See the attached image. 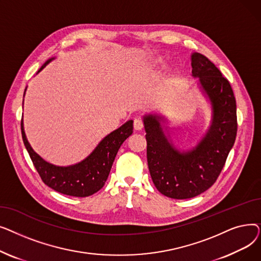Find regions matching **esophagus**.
I'll return each mask as SVG.
<instances>
[{
    "label": "esophagus",
    "mask_w": 261,
    "mask_h": 261,
    "mask_svg": "<svg viewBox=\"0 0 261 261\" xmlns=\"http://www.w3.org/2000/svg\"><path fill=\"white\" fill-rule=\"evenodd\" d=\"M133 125H134V129H135L136 131H141V130L143 129V127H144L143 121H142L140 118H135Z\"/></svg>",
    "instance_id": "obj_1"
}]
</instances>
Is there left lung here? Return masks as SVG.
Instances as JSON below:
<instances>
[{
  "instance_id": "1",
  "label": "left lung",
  "mask_w": 261,
  "mask_h": 261,
  "mask_svg": "<svg viewBox=\"0 0 261 261\" xmlns=\"http://www.w3.org/2000/svg\"><path fill=\"white\" fill-rule=\"evenodd\" d=\"M191 66L212 108L211 125L198 144L187 150L176 148L165 117L143 116L150 175L162 195L177 200L199 196L216 182L237 134L236 99L228 80L199 53L191 54Z\"/></svg>"
}]
</instances>
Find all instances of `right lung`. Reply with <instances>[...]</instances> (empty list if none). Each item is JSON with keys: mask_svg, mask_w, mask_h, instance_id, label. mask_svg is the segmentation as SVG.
<instances>
[{"mask_svg": "<svg viewBox=\"0 0 261 261\" xmlns=\"http://www.w3.org/2000/svg\"><path fill=\"white\" fill-rule=\"evenodd\" d=\"M54 59H48L40 67L38 73ZM21 130L25 148L42 181L58 193L82 198L97 193L105 185L118 149L133 132V120L126 121L118 129L105 136L86 159L68 166L54 165L35 151L27 141L23 119L21 121Z\"/></svg>", "mask_w": 261, "mask_h": 261, "instance_id": "obj_1", "label": "right lung"}]
</instances>
